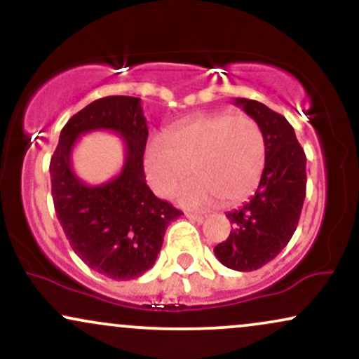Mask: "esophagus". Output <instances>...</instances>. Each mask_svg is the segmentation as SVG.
<instances>
[{
  "label": "esophagus",
  "instance_id": "esophagus-1",
  "mask_svg": "<svg viewBox=\"0 0 359 359\" xmlns=\"http://www.w3.org/2000/svg\"><path fill=\"white\" fill-rule=\"evenodd\" d=\"M185 217H187V219L194 221V222H203V221H204V216H201V214H191V212H187V214H185Z\"/></svg>",
  "mask_w": 359,
  "mask_h": 359
}]
</instances>
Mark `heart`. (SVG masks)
Instances as JSON below:
<instances>
[{
    "instance_id": "b5f03b06",
    "label": "heart",
    "mask_w": 359,
    "mask_h": 359,
    "mask_svg": "<svg viewBox=\"0 0 359 359\" xmlns=\"http://www.w3.org/2000/svg\"><path fill=\"white\" fill-rule=\"evenodd\" d=\"M266 165V140L257 119L226 111L185 118L154 137L143 150V168L150 187L168 197L191 172L177 196L189 209L234 205L248 199Z\"/></svg>"
}]
</instances>
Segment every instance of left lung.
<instances>
[{"instance_id":"1","label":"left lung","mask_w":359,"mask_h":359,"mask_svg":"<svg viewBox=\"0 0 359 359\" xmlns=\"http://www.w3.org/2000/svg\"><path fill=\"white\" fill-rule=\"evenodd\" d=\"M233 102L262 126L266 165L248 203L226 214L233 229L214 255L228 269L253 271L277 257L295 233L306 199V154L282 114L245 97Z\"/></svg>"}]
</instances>
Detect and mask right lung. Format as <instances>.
<instances>
[{"label":"right lung","instance_id":"right-lung-1","mask_svg":"<svg viewBox=\"0 0 359 359\" xmlns=\"http://www.w3.org/2000/svg\"><path fill=\"white\" fill-rule=\"evenodd\" d=\"M90 130H111L126 143L120 174L100 186L86 184L72 168L73 147ZM147 138L140 97H101L62 128L50 160L53 205L65 236L89 269L113 280L137 278L150 270L167 226L182 214L158 199L145 182Z\"/></svg>","mask_w":359,"mask_h":359}]
</instances>
